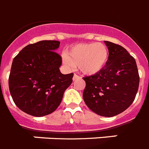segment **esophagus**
I'll return each mask as SVG.
<instances>
[{"label": "esophagus", "mask_w": 149, "mask_h": 149, "mask_svg": "<svg viewBox=\"0 0 149 149\" xmlns=\"http://www.w3.org/2000/svg\"><path fill=\"white\" fill-rule=\"evenodd\" d=\"M80 78H81V77H80L79 75H77V74H74L73 76V81H76V80L77 79H80Z\"/></svg>", "instance_id": "esophagus-1"}]
</instances>
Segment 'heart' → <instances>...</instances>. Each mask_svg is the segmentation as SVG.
Instances as JSON below:
<instances>
[{"mask_svg":"<svg viewBox=\"0 0 149 149\" xmlns=\"http://www.w3.org/2000/svg\"><path fill=\"white\" fill-rule=\"evenodd\" d=\"M63 59L68 65L78 66L81 72L93 75L105 68L109 59V50L102 43L78 44L72 46Z\"/></svg>","mask_w":149,"mask_h":149,"instance_id":"heart-1","label":"heart"}]
</instances>
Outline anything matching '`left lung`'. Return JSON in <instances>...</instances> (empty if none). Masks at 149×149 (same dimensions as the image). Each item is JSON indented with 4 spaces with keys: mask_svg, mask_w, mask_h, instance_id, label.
I'll list each match as a JSON object with an SVG mask.
<instances>
[{
    "mask_svg": "<svg viewBox=\"0 0 149 149\" xmlns=\"http://www.w3.org/2000/svg\"><path fill=\"white\" fill-rule=\"evenodd\" d=\"M109 59L102 71L83 78V98L89 109L103 117L123 112L133 103L139 84L135 59L123 47L105 40Z\"/></svg>",
    "mask_w": 149,
    "mask_h": 149,
    "instance_id": "obj_1",
    "label": "left lung"
}]
</instances>
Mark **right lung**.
<instances>
[{
    "mask_svg": "<svg viewBox=\"0 0 149 149\" xmlns=\"http://www.w3.org/2000/svg\"><path fill=\"white\" fill-rule=\"evenodd\" d=\"M58 40H41L25 47L13 60L9 89L20 110L35 117L51 114L60 105L73 73L63 74Z\"/></svg>",
    "mask_w": 149,
    "mask_h": 149,
    "instance_id": "add662e5",
    "label": "right lung"
}]
</instances>
